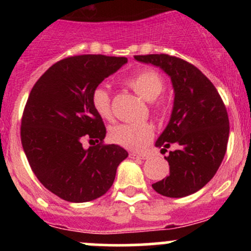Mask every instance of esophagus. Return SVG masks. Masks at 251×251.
Wrapping results in <instances>:
<instances>
[{
  "mask_svg": "<svg viewBox=\"0 0 251 251\" xmlns=\"http://www.w3.org/2000/svg\"><path fill=\"white\" fill-rule=\"evenodd\" d=\"M131 159H148V154L146 153H130L128 154Z\"/></svg>",
  "mask_w": 251,
  "mask_h": 251,
  "instance_id": "34e87169",
  "label": "esophagus"
}]
</instances>
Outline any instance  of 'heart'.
Listing matches in <instances>:
<instances>
[{
	"label": "heart",
	"instance_id": "heart-1",
	"mask_svg": "<svg viewBox=\"0 0 251 251\" xmlns=\"http://www.w3.org/2000/svg\"><path fill=\"white\" fill-rule=\"evenodd\" d=\"M125 85L135 91L143 100H153L154 109L159 114L166 111V103L163 100H156L165 87L164 78L158 72L151 69H142L125 80ZM92 105L96 113L104 120L113 119L110 95L107 88L96 87L92 92ZM109 136L114 143L124 148L140 151L144 148L154 136V130L151 124H119L110 128Z\"/></svg>",
	"mask_w": 251,
	"mask_h": 251
}]
</instances>
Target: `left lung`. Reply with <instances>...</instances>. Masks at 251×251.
Here are the masks:
<instances>
[{"instance_id": "obj_1", "label": "left lung", "mask_w": 251, "mask_h": 251, "mask_svg": "<svg viewBox=\"0 0 251 251\" xmlns=\"http://www.w3.org/2000/svg\"><path fill=\"white\" fill-rule=\"evenodd\" d=\"M161 68L173 81L174 109L155 146L168 151L170 174L151 184L169 198H182L203 188L219 170L227 151L229 120L216 87L191 63L169 54L135 55Z\"/></svg>"}]
</instances>
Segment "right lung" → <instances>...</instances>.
<instances>
[{"mask_svg":"<svg viewBox=\"0 0 251 251\" xmlns=\"http://www.w3.org/2000/svg\"><path fill=\"white\" fill-rule=\"evenodd\" d=\"M125 63V57L103 54L67 57L48 68L30 92L20 126L23 149L37 179L64 201L102 197L127 158L120 146L103 143L107 130L91 100L95 88Z\"/></svg>","mask_w":251,"mask_h":251,"instance_id":"right-lung-1","label":"right lung"}]
</instances>
